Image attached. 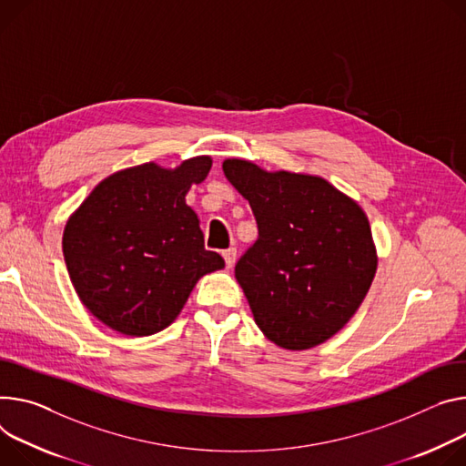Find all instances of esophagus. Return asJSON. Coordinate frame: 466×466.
Masks as SVG:
<instances>
[{
  "instance_id": "obj_1",
  "label": "esophagus",
  "mask_w": 466,
  "mask_h": 466,
  "mask_svg": "<svg viewBox=\"0 0 466 466\" xmlns=\"http://www.w3.org/2000/svg\"><path fill=\"white\" fill-rule=\"evenodd\" d=\"M223 258H225L227 268L230 269V268L236 264V248H234V247H230V248L223 250Z\"/></svg>"
}]
</instances>
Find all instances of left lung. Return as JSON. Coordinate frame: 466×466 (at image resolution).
I'll return each mask as SVG.
<instances>
[{
  "instance_id": "obj_1",
  "label": "left lung",
  "mask_w": 466,
  "mask_h": 466,
  "mask_svg": "<svg viewBox=\"0 0 466 466\" xmlns=\"http://www.w3.org/2000/svg\"><path fill=\"white\" fill-rule=\"evenodd\" d=\"M248 200L258 239L236 264L250 312L268 340L289 351L327 342L359 310L377 271V248L360 204L329 180L223 161Z\"/></svg>"
}]
</instances>
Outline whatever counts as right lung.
Masks as SVG:
<instances>
[{
  "label": "right lung",
  "mask_w": 466,
  "mask_h": 466,
  "mask_svg": "<svg viewBox=\"0 0 466 466\" xmlns=\"http://www.w3.org/2000/svg\"><path fill=\"white\" fill-rule=\"evenodd\" d=\"M209 156L175 168L154 161L104 178L63 230L70 282L86 309L126 336H148L171 325L197 282L225 268L204 248L195 211L186 204L193 184L204 182Z\"/></svg>",
  "instance_id": "1"
}]
</instances>
